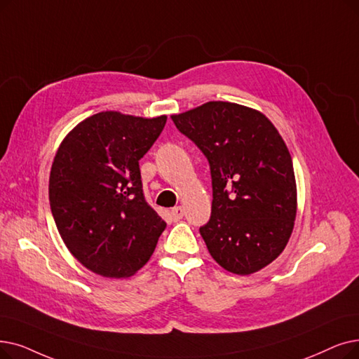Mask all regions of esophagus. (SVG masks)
Listing matches in <instances>:
<instances>
[{"label":"esophagus","mask_w":359,"mask_h":359,"mask_svg":"<svg viewBox=\"0 0 359 359\" xmlns=\"http://www.w3.org/2000/svg\"><path fill=\"white\" fill-rule=\"evenodd\" d=\"M183 215H184V208L183 207H175L173 210L170 211V217H171V220L173 222H179L180 218H183Z\"/></svg>","instance_id":"1"}]
</instances>
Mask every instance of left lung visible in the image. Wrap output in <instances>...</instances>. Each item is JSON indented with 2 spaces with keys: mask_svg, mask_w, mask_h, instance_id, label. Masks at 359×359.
I'll return each mask as SVG.
<instances>
[{
  "mask_svg": "<svg viewBox=\"0 0 359 359\" xmlns=\"http://www.w3.org/2000/svg\"><path fill=\"white\" fill-rule=\"evenodd\" d=\"M171 120L210 164L211 217L199 231L211 257L242 276L269 266L296 217L293 164L282 136L266 116L233 102L211 101Z\"/></svg>",
  "mask_w": 359,
  "mask_h": 359,
  "instance_id": "1",
  "label": "left lung"
}]
</instances>
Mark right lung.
I'll return each mask as SVG.
<instances>
[{
    "label": "right lung",
    "mask_w": 359,
    "mask_h": 359,
    "mask_svg": "<svg viewBox=\"0 0 359 359\" xmlns=\"http://www.w3.org/2000/svg\"><path fill=\"white\" fill-rule=\"evenodd\" d=\"M165 121L167 116L93 114L55 154L50 175L54 222L73 257L93 273L114 278L135 274L167 226L147 202L139 170Z\"/></svg>",
    "instance_id": "right-lung-1"
}]
</instances>
